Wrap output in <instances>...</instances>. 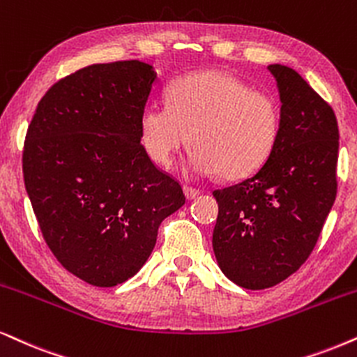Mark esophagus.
Instances as JSON below:
<instances>
[{"label": "esophagus", "instance_id": "esophagus-1", "mask_svg": "<svg viewBox=\"0 0 357 357\" xmlns=\"http://www.w3.org/2000/svg\"><path fill=\"white\" fill-rule=\"evenodd\" d=\"M201 191L196 188H189V186H184V196L188 197V199H196L197 196H199Z\"/></svg>", "mask_w": 357, "mask_h": 357}]
</instances>
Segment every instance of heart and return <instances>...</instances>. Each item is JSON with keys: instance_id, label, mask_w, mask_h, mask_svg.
<instances>
[{"instance_id": "obj_1", "label": "heart", "mask_w": 357, "mask_h": 357, "mask_svg": "<svg viewBox=\"0 0 357 357\" xmlns=\"http://www.w3.org/2000/svg\"><path fill=\"white\" fill-rule=\"evenodd\" d=\"M280 126L277 98L231 74L206 70L173 82L166 103H146L139 115V138L158 165H173L191 142L188 168L192 173L238 179L268 160Z\"/></svg>"}]
</instances>
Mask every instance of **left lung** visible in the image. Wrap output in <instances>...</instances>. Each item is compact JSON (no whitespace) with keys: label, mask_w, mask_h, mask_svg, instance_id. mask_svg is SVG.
<instances>
[{"label":"left lung","mask_w":357,"mask_h":357,"mask_svg":"<svg viewBox=\"0 0 357 357\" xmlns=\"http://www.w3.org/2000/svg\"><path fill=\"white\" fill-rule=\"evenodd\" d=\"M267 69L282 102L272 155L250 178L212 192L219 204L215 260L225 277L247 290L277 285L305 264L337 189L335 112L296 70L282 64Z\"/></svg>","instance_id":"1"}]
</instances>
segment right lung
<instances>
[{
  "label": "right lung",
  "mask_w": 357,
  "mask_h": 357,
  "mask_svg": "<svg viewBox=\"0 0 357 357\" xmlns=\"http://www.w3.org/2000/svg\"><path fill=\"white\" fill-rule=\"evenodd\" d=\"M156 79L139 61L84 67L47 90L26 133L22 174L44 241L90 285L132 278L186 202L139 138Z\"/></svg>",
  "instance_id": "add662e5"
}]
</instances>
